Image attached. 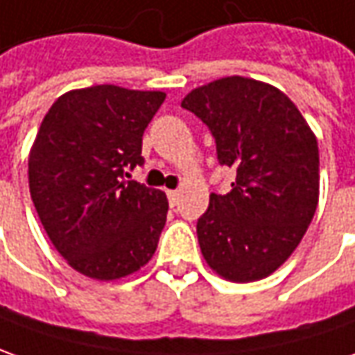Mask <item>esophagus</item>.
<instances>
[{"label":"esophagus","mask_w":355,"mask_h":355,"mask_svg":"<svg viewBox=\"0 0 355 355\" xmlns=\"http://www.w3.org/2000/svg\"><path fill=\"white\" fill-rule=\"evenodd\" d=\"M167 196H168V204H171V206H177L180 192H178V190H167Z\"/></svg>","instance_id":"1"}]
</instances>
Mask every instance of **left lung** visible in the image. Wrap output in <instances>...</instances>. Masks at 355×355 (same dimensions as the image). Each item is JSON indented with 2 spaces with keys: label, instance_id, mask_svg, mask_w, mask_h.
Instances as JSON below:
<instances>
[{
  "label": "left lung",
  "instance_id": "left-lung-1",
  "mask_svg": "<svg viewBox=\"0 0 355 355\" xmlns=\"http://www.w3.org/2000/svg\"><path fill=\"white\" fill-rule=\"evenodd\" d=\"M206 122L221 165L237 171L227 194H209L198 219L204 260L227 282L268 278L297 248L319 204V144L278 87L243 76L182 98Z\"/></svg>",
  "mask_w": 355,
  "mask_h": 355
}]
</instances>
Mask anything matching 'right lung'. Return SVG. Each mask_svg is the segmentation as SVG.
I'll return each instance as SVG.
<instances>
[{
	"mask_svg": "<svg viewBox=\"0 0 355 355\" xmlns=\"http://www.w3.org/2000/svg\"><path fill=\"white\" fill-rule=\"evenodd\" d=\"M165 96L118 85L73 89L58 96L36 132L33 204L54 248L87 278H126L155 254L167 196L122 175L144 163L141 136Z\"/></svg>",
	"mask_w": 355,
	"mask_h": 355,
	"instance_id": "right-lung-1",
	"label": "right lung"
}]
</instances>
